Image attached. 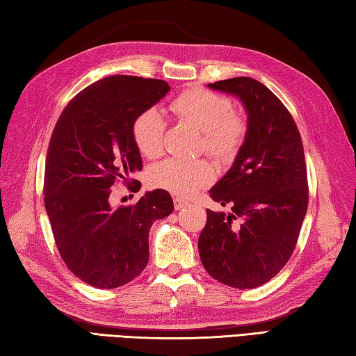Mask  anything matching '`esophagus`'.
Segmentation results:
<instances>
[{
	"mask_svg": "<svg viewBox=\"0 0 356 356\" xmlns=\"http://www.w3.org/2000/svg\"><path fill=\"white\" fill-rule=\"evenodd\" d=\"M187 204H188V201H186V200H183V198H178V197L173 198V207H175V210L183 209V207H186Z\"/></svg>",
	"mask_w": 356,
	"mask_h": 356,
	"instance_id": "esophagus-1",
	"label": "esophagus"
}]
</instances>
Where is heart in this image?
Segmentation results:
<instances>
[{
    "label": "heart",
    "mask_w": 356,
    "mask_h": 356,
    "mask_svg": "<svg viewBox=\"0 0 356 356\" xmlns=\"http://www.w3.org/2000/svg\"><path fill=\"white\" fill-rule=\"evenodd\" d=\"M169 111L177 120L202 132V149L218 161H229L243 147L248 136V121L234 111L232 101L213 90L191 87L173 98ZM165 124L156 108H144L132 121L136 149L146 158H156L164 150ZM213 169L206 159L165 158L149 170L152 186L165 188L179 197H192L212 183Z\"/></svg>",
    "instance_id": "b5f03b06"
}]
</instances>
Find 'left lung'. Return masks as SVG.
Masks as SVG:
<instances>
[{
    "mask_svg": "<svg viewBox=\"0 0 356 356\" xmlns=\"http://www.w3.org/2000/svg\"><path fill=\"white\" fill-rule=\"evenodd\" d=\"M234 93L248 111V136L210 198L232 212L207 209L198 239L210 277L235 289L266 284L296 248L309 206L306 158L300 130L280 98L249 76L210 83Z\"/></svg>",
    "mask_w": 356,
    "mask_h": 356,
    "instance_id": "left-lung-1",
    "label": "left lung"
}]
</instances>
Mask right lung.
Instances as JSON below:
<instances>
[{"instance_id":"obj_1","label":"right lung","mask_w":356,"mask_h":356,"mask_svg":"<svg viewBox=\"0 0 356 356\" xmlns=\"http://www.w3.org/2000/svg\"><path fill=\"white\" fill-rule=\"evenodd\" d=\"M169 89L155 78H103L69 101L50 136L46 212L67 269L89 286L115 289L136 278L149 263L150 226L173 212L170 193L163 188L135 204H111L112 187L129 186L130 173L143 169L134 118ZM140 187V181L129 186L132 192Z\"/></svg>"}]
</instances>
